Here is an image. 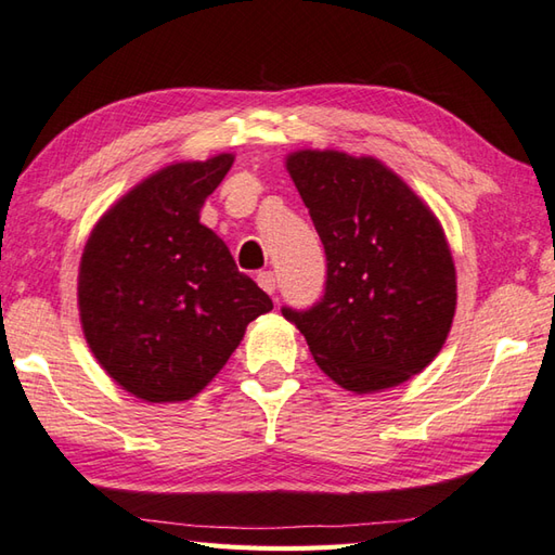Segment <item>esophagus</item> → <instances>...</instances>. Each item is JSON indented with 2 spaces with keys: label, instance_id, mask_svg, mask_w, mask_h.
Wrapping results in <instances>:
<instances>
[{
  "label": "esophagus",
  "instance_id": "1",
  "mask_svg": "<svg viewBox=\"0 0 555 555\" xmlns=\"http://www.w3.org/2000/svg\"><path fill=\"white\" fill-rule=\"evenodd\" d=\"M257 284L262 286V288L269 293V296H271V293L276 291V276H274V271H259V274H257Z\"/></svg>",
  "mask_w": 555,
  "mask_h": 555
}]
</instances>
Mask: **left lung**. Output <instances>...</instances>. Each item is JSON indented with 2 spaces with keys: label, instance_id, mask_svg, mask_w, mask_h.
Masks as SVG:
<instances>
[{
  "label": "left lung",
  "instance_id": "8db88e82",
  "mask_svg": "<svg viewBox=\"0 0 555 555\" xmlns=\"http://www.w3.org/2000/svg\"><path fill=\"white\" fill-rule=\"evenodd\" d=\"M288 172L327 257L318 302L281 312L336 385L365 395L406 383L442 349L457 281L436 216L375 158L298 151Z\"/></svg>",
  "mask_w": 555,
  "mask_h": 555
}]
</instances>
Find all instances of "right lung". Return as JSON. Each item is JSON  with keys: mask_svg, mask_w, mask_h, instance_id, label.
Wrapping results in <instances>:
<instances>
[{"mask_svg": "<svg viewBox=\"0 0 555 555\" xmlns=\"http://www.w3.org/2000/svg\"><path fill=\"white\" fill-rule=\"evenodd\" d=\"M233 156L176 163L119 199L86 243L79 310L107 375L146 401H182L211 383L245 327L274 302L199 223Z\"/></svg>", "mask_w": 555, "mask_h": 555, "instance_id": "add662e5", "label": "right lung"}]
</instances>
